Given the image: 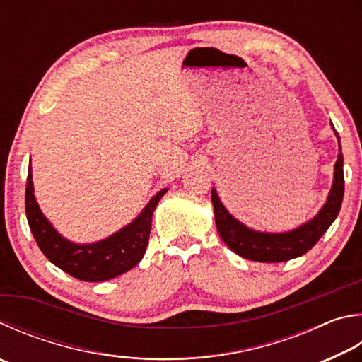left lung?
Listing matches in <instances>:
<instances>
[{
  "instance_id": "obj_1",
  "label": "left lung",
  "mask_w": 362,
  "mask_h": 362,
  "mask_svg": "<svg viewBox=\"0 0 362 362\" xmlns=\"http://www.w3.org/2000/svg\"><path fill=\"white\" fill-rule=\"evenodd\" d=\"M334 129V124H332ZM339 141V156L334 166V180L329 196L320 212L304 225L288 233H261L245 226L235 220L223 206L215 188H212V204L215 212V223L223 242L234 253L245 259L258 262H281L298 258L307 253L320 240L332 221L337 218L344 199V155H341L340 137L334 129Z\"/></svg>"
}]
</instances>
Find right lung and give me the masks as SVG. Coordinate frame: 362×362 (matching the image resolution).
I'll return each instance as SVG.
<instances>
[{
  "label": "right lung",
  "mask_w": 362,
  "mask_h": 362,
  "mask_svg": "<svg viewBox=\"0 0 362 362\" xmlns=\"http://www.w3.org/2000/svg\"><path fill=\"white\" fill-rule=\"evenodd\" d=\"M31 163L25 189L26 220L45 258L62 271L83 281H104L133 269L144 258L156 204L168 188L156 193L137 218L120 231L93 244H74L57 231L39 209L33 188Z\"/></svg>",
  "instance_id": "add662e5"
}]
</instances>
